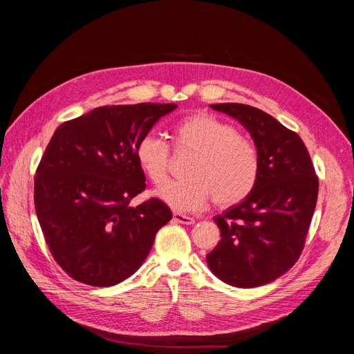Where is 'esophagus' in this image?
Masks as SVG:
<instances>
[{
	"mask_svg": "<svg viewBox=\"0 0 354 354\" xmlns=\"http://www.w3.org/2000/svg\"><path fill=\"white\" fill-rule=\"evenodd\" d=\"M173 220L176 221V223H180V224H194L195 223V220L192 218V217H189V216H185V214H180V212H174L173 214Z\"/></svg>",
	"mask_w": 354,
	"mask_h": 354,
	"instance_id": "esophagus-1",
	"label": "esophagus"
}]
</instances>
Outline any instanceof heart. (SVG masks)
I'll list each match as a JSON object with an SVG mask.
<instances>
[{
    "label": "heart",
    "instance_id": "obj_1",
    "mask_svg": "<svg viewBox=\"0 0 354 354\" xmlns=\"http://www.w3.org/2000/svg\"><path fill=\"white\" fill-rule=\"evenodd\" d=\"M177 151H192L186 178L169 181L155 195L176 211H195L207 205L212 196L217 207H230L251 194L260 171L255 146L238 134L236 128L207 112L185 116L174 128ZM136 159L155 185L167 180L169 164L168 145L153 133L140 137Z\"/></svg>",
    "mask_w": 354,
    "mask_h": 354
}]
</instances>
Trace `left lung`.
<instances>
[{
    "mask_svg": "<svg viewBox=\"0 0 354 354\" xmlns=\"http://www.w3.org/2000/svg\"><path fill=\"white\" fill-rule=\"evenodd\" d=\"M252 137L260 159L251 194L214 217L221 241L207 255L224 283L255 288L286 273L303 251L316 208L319 180L299 136L261 109L242 103L211 104Z\"/></svg>",
    "mask_w": 354,
    "mask_h": 354,
    "instance_id": "8db88e82",
    "label": "left lung"
}]
</instances>
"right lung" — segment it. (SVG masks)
Segmentation results:
<instances>
[{
	"label": "right lung",
	"mask_w": 354,
	"mask_h": 354,
	"mask_svg": "<svg viewBox=\"0 0 354 354\" xmlns=\"http://www.w3.org/2000/svg\"><path fill=\"white\" fill-rule=\"evenodd\" d=\"M174 103L102 106L57 127L35 176V211L50 252L75 281L113 286L134 274L173 218L156 198L130 207L146 177L140 137Z\"/></svg>",
	"instance_id": "obj_1"
}]
</instances>
